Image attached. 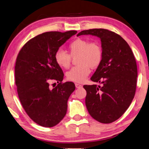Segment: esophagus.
<instances>
[{"instance_id":"obj_1","label":"esophagus","mask_w":149,"mask_h":149,"mask_svg":"<svg viewBox=\"0 0 149 149\" xmlns=\"http://www.w3.org/2000/svg\"><path fill=\"white\" fill-rule=\"evenodd\" d=\"M75 87H76V88H81V87H82V86L81 84H75Z\"/></svg>"}]
</instances>
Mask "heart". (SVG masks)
<instances>
[{"instance_id": "obj_1", "label": "heart", "mask_w": 149, "mask_h": 149, "mask_svg": "<svg viewBox=\"0 0 149 149\" xmlns=\"http://www.w3.org/2000/svg\"><path fill=\"white\" fill-rule=\"evenodd\" d=\"M70 54L62 49L56 51L55 61L60 68L67 69L70 66L72 58L77 56L78 65L72 68L66 76L68 80L76 83H82L90 74L91 68H96L101 64L103 59V50L97 42H89L82 38H77L71 42L69 46Z\"/></svg>"}]
</instances>
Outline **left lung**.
<instances>
[{
  "mask_svg": "<svg viewBox=\"0 0 149 149\" xmlns=\"http://www.w3.org/2000/svg\"><path fill=\"white\" fill-rule=\"evenodd\" d=\"M92 35L100 39L103 50L101 64L91 77L101 86H84L86 105L91 116L102 123L116 121L126 111L135 94L137 67L127 42L116 33L98 28L77 34Z\"/></svg>",
  "mask_w": 149,
  "mask_h": 149,
  "instance_id": "obj_1",
  "label": "left lung"
}]
</instances>
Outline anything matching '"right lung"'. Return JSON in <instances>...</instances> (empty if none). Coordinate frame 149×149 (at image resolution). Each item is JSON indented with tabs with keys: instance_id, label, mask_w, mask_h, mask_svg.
<instances>
[{
	"instance_id": "1",
	"label": "right lung",
	"mask_w": 149,
	"mask_h": 149,
	"mask_svg": "<svg viewBox=\"0 0 149 149\" xmlns=\"http://www.w3.org/2000/svg\"><path fill=\"white\" fill-rule=\"evenodd\" d=\"M77 33L48 32L30 40L16 58L15 82L23 108L39 125L52 127L65 117L68 100L75 90L74 84H62L63 74L54 56L60 46ZM59 84L53 89L49 84Z\"/></svg>"
}]
</instances>
